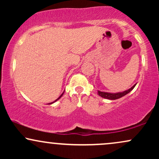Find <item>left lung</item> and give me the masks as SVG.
I'll use <instances>...</instances> for the list:
<instances>
[{"label": "left lung", "instance_id": "8db88e82", "mask_svg": "<svg viewBox=\"0 0 159 159\" xmlns=\"http://www.w3.org/2000/svg\"><path fill=\"white\" fill-rule=\"evenodd\" d=\"M135 85H136V84L134 86H133V87H131L130 89H129V90H127L123 91V92H122V93H111L101 92V91H98V94L99 95V96H101V97L107 98V99L115 100V99H117V98H120L123 97V96H125V95L129 93V92H131V91H132L133 89H134V87H135Z\"/></svg>", "mask_w": 159, "mask_h": 159}]
</instances>
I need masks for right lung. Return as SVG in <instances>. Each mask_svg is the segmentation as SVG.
<instances>
[{
	"label": "right lung",
	"mask_w": 159,
	"mask_h": 159,
	"mask_svg": "<svg viewBox=\"0 0 159 159\" xmlns=\"http://www.w3.org/2000/svg\"><path fill=\"white\" fill-rule=\"evenodd\" d=\"M63 93H62V94L61 95V96H60V97H59V98H57V99H56V100H55V101H54V102L57 101V100H58V99H59V98H61V96H63ZM54 102H52V103H49V104H52V103H54Z\"/></svg>",
	"instance_id": "add662e5"
}]
</instances>
